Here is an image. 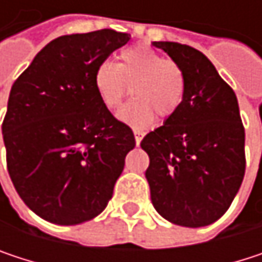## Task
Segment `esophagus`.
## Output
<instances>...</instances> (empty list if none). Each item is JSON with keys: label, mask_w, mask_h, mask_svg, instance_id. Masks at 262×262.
Here are the masks:
<instances>
[{"label": "esophagus", "mask_w": 262, "mask_h": 262, "mask_svg": "<svg viewBox=\"0 0 262 262\" xmlns=\"http://www.w3.org/2000/svg\"><path fill=\"white\" fill-rule=\"evenodd\" d=\"M133 135H135V142H136V145H139L141 139L144 138V132L138 130V129H135V130H133Z\"/></svg>", "instance_id": "obj_1"}]
</instances>
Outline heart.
Masks as SVG:
<instances>
[{"mask_svg":"<svg viewBox=\"0 0 262 262\" xmlns=\"http://www.w3.org/2000/svg\"><path fill=\"white\" fill-rule=\"evenodd\" d=\"M130 92L133 98L124 104L117 117L135 129L148 127L156 115L173 117L185 94V74L179 63L162 59L148 47H130L118 54L112 65L103 62L94 73V89L100 103L117 109Z\"/></svg>","mask_w":262,"mask_h":262,"instance_id":"1","label":"heart"}]
</instances>
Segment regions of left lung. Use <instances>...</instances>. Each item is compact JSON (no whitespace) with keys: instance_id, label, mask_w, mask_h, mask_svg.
I'll list each match as a JSON object with an SVG mask.
<instances>
[{"instance_id":"left-lung-1","label":"left lung","mask_w":262,"mask_h":262,"mask_svg":"<svg viewBox=\"0 0 262 262\" xmlns=\"http://www.w3.org/2000/svg\"><path fill=\"white\" fill-rule=\"evenodd\" d=\"M181 65L179 111L141 141L150 158L145 178L155 209L170 223L202 228L231 206L246 170L244 127L235 92L199 50L151 42Z\"/></svg>"}]
</instances>
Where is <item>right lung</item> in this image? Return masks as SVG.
<instances>
[{
  "mask_svg": "<svg viewBox=\"0 0 262 262\" xmlns=\"http://www.w3.org/2000/svg\"><path fill=\"white\" fill-rule=\"evenodd\" d=\"M129 40L109 28L60 36L12 86L3 123L7 170L24 203L50 223L101 214L135 147L130 127L94 89L97 67Z\"/></svg>",
  "mask_w": 262,
  "mask_h": 262,
  "instance_id": "1",
  "label": "right lung"
}]
</instances>
